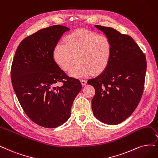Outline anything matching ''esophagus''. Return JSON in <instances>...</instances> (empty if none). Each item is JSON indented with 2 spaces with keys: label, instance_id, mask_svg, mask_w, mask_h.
<instances>
[{
  "label": "esophagus",
  "instance_id": "34e87169",
  "mask_svg": "<svg viewBox=\"0 0 158 158\" xmlns=\"http://www.w3.org/2000/svg\"><path fill=\"white\" fill-rule=\"evenodd\" d=\"M81 84H82L83 86H85V85H86L87 81H86V80H85V79H81Z\"/></svg>",
  "mask_w": 158,
  "mask_h": 158
}]
</instances>
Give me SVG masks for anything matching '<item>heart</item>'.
<instances>
[{"label":"heart","instance_id":"b5f03b06","mask_svg":"<svg viewBox=\"0 0 158 158\" xmlns=\"http://www.w3.org/2000/svg\"><path fill=\"white\" fill-rule=\"evenodd\" d=\"M113 51V43L105 35L87 30L75 31L68 34L66 42H58L53 50V58L57 65L69 72L74 77H83L90 74L97 75L109 65Z\"/></svg>","mask_w":158,"mask_h":158}]
</instances>
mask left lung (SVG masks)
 I'll use <instances>...</instances> for the list:
<instances>
[{"label": "left lung", "instance_id": "8db88e82", "mask_svg": "<svg viewBox=\"0 0 158 158\" xmlns=\"http://www.w3.org/2000/svg\"><path fill=\"white\" fill-rule=\"evenodd\" d=\"M113 43L109 65L88 81L95 89L92 100L94 116L107 124H118L133 113L141 100L147 71L144 53L133 39L110 27L95 25Z\"/></svg>", "mask_w": 158, "mask_h": 158}]
</instances>
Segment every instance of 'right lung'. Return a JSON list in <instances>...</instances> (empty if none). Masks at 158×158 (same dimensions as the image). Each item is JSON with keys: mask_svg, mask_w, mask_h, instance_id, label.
<instances>
[{"mask_svg": "<svg viewBox=\"0 0 158 158\" xmlns=\"http://www.w3.org/2000/svg\"><path fill=\"white\" fill-rule=\"evenodd\" d=\"M68 30L52 25L27 36L17 48L11 67V83L23 110L34 123L47 128L68 120L82 89L79 80L68 76L53 58L56 44ZM60 82L63 86L55 87Z\"/></svg>", "mask_w": 158, "mask_h": 158, "instance_id": "add662e5", "label": "right lung"}]
</instances>
